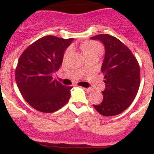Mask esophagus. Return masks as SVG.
<instances>
[{"label":"esophagus","mask_w":154,"mask_h":154,"mask_svg":"<svg viewBox=\"0 0 154 154\" xmlns=\"http://www.w3.org/2000/svg\"><path fill=\"white\" fill-rule=\"evenodd\" d=\"M84 90H85L86 91H87V93H89V92H91L92 91V89L91 88H84Z\"/></svg>","instance_id":"34e87169"}]
</instances>
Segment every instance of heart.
<instances>
[{"mask_svg":"<svg viewBox=\"0 0 154 154\" xmlns=\"http://www.w3.org/2000/svg\"><path fill=\"white\" fill-rule=\"evenodd\" d=\"M82 50L84 51V54L85 57L89 56V55L94 54H101L103 52V48L101 44L97 42L94 41H90V42H85L82 44ZM73 51L72 47H69L64 52V57L70 54V53Z\"/></svg>","mask_w":154,"mask_h":154,"instance_id":"b5f03b06","label":"heart"}]
</instances>
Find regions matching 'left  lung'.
Wrapping results in <instances>:
<instances>
[{
    "mask_svg": "<svg viewBox=\"0 0 154 154\" xmlns=\"http://www.w3.org/2000/svg\"><path fill=\"white\" fill-rule=\"evenodd\" d=\"M103 43L105 56L101 66L106 88L102 92L103 101L93 105L103 116L120 114L135 99L140 83V69L131 50L120 40L110 34L91 37Z\"/></svg>",
    "mask_w": 154,
    "mask_h": 154,
    "instance_id": "8db88e82",
    "label": "left lung"
}]
</instances>
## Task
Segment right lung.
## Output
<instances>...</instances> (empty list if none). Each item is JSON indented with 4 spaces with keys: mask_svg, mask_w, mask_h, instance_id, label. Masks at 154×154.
<instances>
[{
    "mask_svg": "<svg viewBox=\"0 0 154 154\" xmlns=\"http://www.w3.org/2000/svg\"><path fill=\"white\" fill-rule=\"evenodd\" d=\"M73 40L45 36L20 55L15 80L23 99L35 110L53 113L70 100L72 87L58 82L52 74L60 67L63 54Z\"/></svg>",
    "mask_w": 154,
    "mask_h": 154,
    "instance_id": "right-lung-1",
    "label": "right lung"
}]
</instances>
